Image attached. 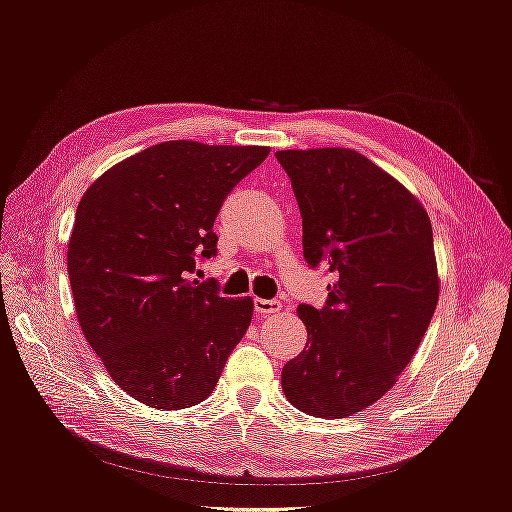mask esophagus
Instances as JSON below:
<instances>
[{
    "instance_id": "esophagus-1",
    "label": "esophagus",
    "mask_w": 512,
    "mask_h": 512,
    "mask_svg": "<svg viewBox=\"0 0 512 512\" xmlns=\"http://www.w3.org/2000/svg\"><path fill=\"white\" fill-rule=\"evenodd\" d=\"M254 309L258 316H271L277 314L282 309V303L275 299H254Z\"/></svg>"
}]
</instances>
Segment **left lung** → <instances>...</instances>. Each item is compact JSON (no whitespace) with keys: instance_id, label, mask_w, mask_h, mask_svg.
<instances>
[{"instance_id":"obj_1","label":"left lung","mask_w":512,"mask_h":512,"mask_svg":"<svg viewBox=\"0 0 512 512\" xmlns=\"http://www.w3.org/2000/svg\"><path fill=\"white\" fill-rule=\"evenodd\" d=\"M303 218L309 267L333 273L322 309L299 305L303 352L284 365L290 404L346 418L393 389L436 312L431 222L406 185L346 147L277 151Z\"/></svg>"}]
</instances>
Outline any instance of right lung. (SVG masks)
Listing matches in <instances>:
<instances>
[{"label":"right lung","instance_id":"1","mask_svg":"<svg viewBox=\"0 0 512 512\" xmlns=\"http://www.w3.org/2000/svg\"><path fill=\"white\" fill-rule=\"evenodd\" d=\"M269 147L166 141L83 194L68 243L76 318L119 389L156 410L205 401L252 322L250 297L192 280L218 252L213 222Z\"/></svg>","mask_w":512,"mask_h":512}]
</instances>
